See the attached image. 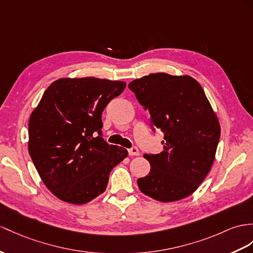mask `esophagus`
<instances>
[{
  "instance_id": "obj_1",
  "label": "esophagus",
  "mask_w": 253,
  "mask_h": 253,
  "mask_svg": "<svg viewBox=\"0 0 253 253\" xmlns=\"http://www.w3.org/2000/svg\"><path fill=\"white\" fill-rule=\"evenodd\" d=\"M128 155H130L131 157L133 156H139V151L137 149V147H132L128 149Z\"/></svg>"
}]
</instances>
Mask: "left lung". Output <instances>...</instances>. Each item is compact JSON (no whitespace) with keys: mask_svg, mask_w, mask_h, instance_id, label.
Listing matches in <instances>:
<instances>
[{"mask_svg":"<svg viewBox=\"0 0 253 253\" xmlns=\"http://www.w3.org/2000/svg\"><path fill=\"white\" fill-rule=\"evenodd\" d=\"M150 115L151 126L164 133L163 151L144 155L149 174L138 178L139 190L159 202L192 194L213 163L220 123L202 85L188 75L149 74L128 84Z\"/></svg>","mask_w":253,"mask_h":253,"instance_id":"1","label":"left lung"}]
</instances>
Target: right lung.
Segmentation results:
<instances>
[{"instance_id": "right-lung-1", "label": "right lung", "mask_w": 253, "mask_h": 253, "mask_svg": "<svg viewBox=\"0 0 253 253\" xmlns=\"http://www.w3.org/2000/svg\"><path fill=\"white\" fill-rule=\"evenodd\" d=\"M126 84L95 77L60 78L30 116L29 153L45 186L61 201L85 204L105 191L127 150L102 137V113Z\"/></svg>"}]
</instances>
